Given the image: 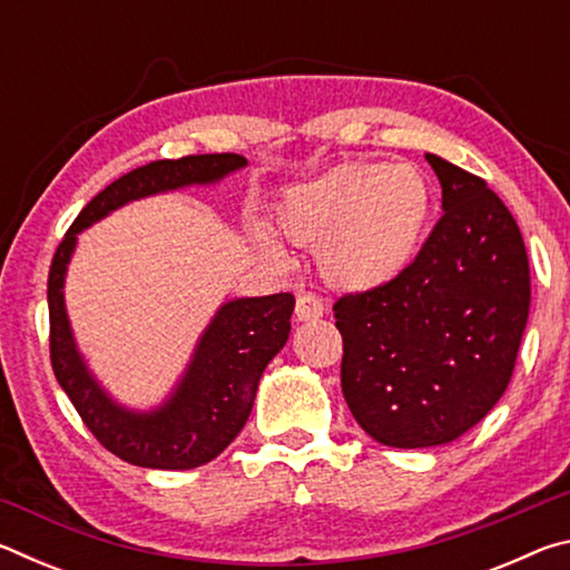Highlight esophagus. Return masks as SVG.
<instances>
[{
  "instance_id": "34e87169",
  "label": "esophagus",
  "mask_w": 570,
  "mask_h": 570,
  "mask_svg": "<svg viewBox=\"0 0 570 570\" xmlns=\"http://www.w3.org/2000/svg\"><path fill=\"white\" fill-rule=\"evenodd\" d=\"M294 312L298 322H314L324 314V302L316 294H298Z\"/></svg>"
}]
</instances>
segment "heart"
<instances>
[{
	"label": "heart",
	"instance_id": "b5f03b06",
	"mask_svg": "<svg viewBox=\"0 0 570 570\" xmlns=\"http://www.w3.org/2000/svg\"><path fill=\"white\" fill-rule=\"evenodd\" d=\"M430 214L432 190L417 168L350 160L288 190L276 220L296 246L320 250L326 282L346 292H370L412 264ZM258 246L278 256L268 234H258Z\"/></svg>",
	"mask_w": 570,
	"mask_h": 570
}]
</instances>
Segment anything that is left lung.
Masks as SVG:
<instances>
[{
  "mask_svg": "<svg viewBox=\"0 0 570 570\" xmlns=\"http://www.w3.org/2000/svg\"><path fill=\"white\" fill-rule=\"evenodd\" d=\"M442 218L394 282L334 304L342 392L390 448L445 445L478 424L513 377L530 268L513 214L488 183L428 153Z\"/></svg>",
  "mask_w": 570,
  "mask_h": 570,
  "instance_id": "left-lung-1",
  "label": "left lung"
}]
</instances>
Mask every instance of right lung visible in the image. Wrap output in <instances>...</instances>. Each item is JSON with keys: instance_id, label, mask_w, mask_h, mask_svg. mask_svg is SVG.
Listing matches in <instances>:
<instances>
[{"instance_id": "1", "label": "right lung", "mask_w": 570, "mask_h": 570, "mask_svg": "<svg viewBox=\"0 0 570 570\" xmlns=\"http://www.w3.org/2000/svg\"><path fill=\"white\" fill-rule=\"evenodd\" d=\"M244 166L246 158L236 153H208L178 160H153L125 173L80 210L55 250L47 278L52 372L95 440L130 465L190 470L218 458L236 440L254 407L266 364L278 354L292 332L288 320L294 312V296L284 292L236 298L220 306L198 344L186 377L166 407L135 414L118 407L98 387L75 350L62 298L65 268L72 256L75 238L82 228L128 200L190 183H214Z\"/></svg>"}]
</instances>
